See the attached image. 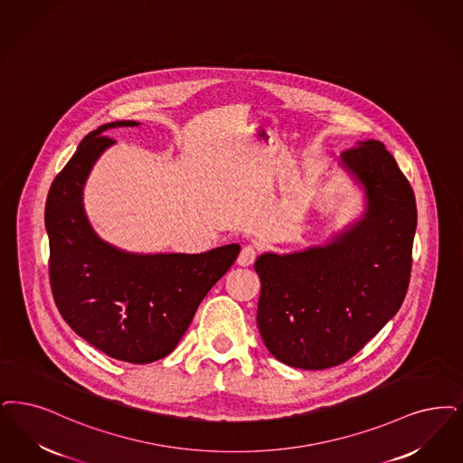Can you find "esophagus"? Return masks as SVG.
<instances>
[{
    "instance_id": "esophagus-1",
    "label": "esophagus",
    "mask_w": 463,
    "mask_h": 463,
    "mask_svg": "<svg viewBox=\"0 0 463 463\" xmlns=\"http://www.w3.org/2000/svg\"><path fill=\"white\" fill-rule=\"evenodd\" d=\"M255 257H257V251H255L253 246H242L240 257L236 261H238L240 267H250L255 261Z\"/></svg>"
}]
</instances>
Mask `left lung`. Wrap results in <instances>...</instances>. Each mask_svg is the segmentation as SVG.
<instances>
[{
  "mask_svg": "<svg viewBox=\"0 0 463 463\" xmlns=\"http://www.w3.org/2000/svg\"><path fill=\"white\" fill-rule=\"evenodd\" d=\"M362 193V213L324 244L265 251L260 335L279 362L329 369L352 358L400 310L407 295L417 206L407 177L381 141L337 160Z\"/></svg>",
  "mask_w": 463,
  "mask_h": 463,
  "instance_id": "obj_1",
  "label": "left lung"
}]
</instances>
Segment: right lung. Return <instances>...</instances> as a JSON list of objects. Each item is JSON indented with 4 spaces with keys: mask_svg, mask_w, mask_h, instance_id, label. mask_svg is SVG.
Segmentation results:
<instances>
[{
    "mask_svg": "<svg viewBox=\"0 0 463 463\" xmlns=\"http://www.w3.org/2000/svg\"><path fill=\"white\" fill-rule=\"evenodd\" d=\"M117 120L90 132L48 193L44 225L56 307L77 335L129 364H151L172 352L202 299L231 269L241 246L204 253H132L101 240L84 208V185L99 156L115 145L103 136Z\"/></svg>",
    "mask_w": 463,
    "mask_h": 463,
    "instance_id": "add662e5",
    "label": "right lung"
}]
</instances>
